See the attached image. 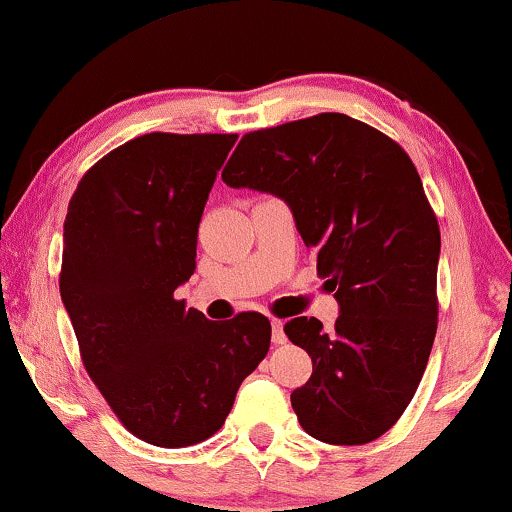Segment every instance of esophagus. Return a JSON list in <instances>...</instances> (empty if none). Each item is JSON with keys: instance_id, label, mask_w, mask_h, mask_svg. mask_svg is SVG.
<instances>
[{"instance_id": "obj_1", "label": "esophagus", "mask_w": 512, "mask_h": 512, "mask_svg": "<svg viewBox=\"0 0 512 512\" xmlns=\"http://www.w3.org/2000/svg\"><path fill=\"white\" fill-rule=\"evenodd\" d=\"M273 342L275 344H285L287 342V337H285V330H282V320H277V318H273Z\"/></svg>"}]
</instances>
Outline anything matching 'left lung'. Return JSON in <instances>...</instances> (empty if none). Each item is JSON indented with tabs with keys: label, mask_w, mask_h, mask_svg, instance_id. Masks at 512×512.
Returning <instances> with one entry per match:
<instances>
[{
	"label": "left lung",
	"mask_w": 512,
	"mask_h": 512,
	"mask_svg": "<svg viewBox=\"0 0 512 512\" xmlns=\"http://www.w3.org/2000/svg\"><path fill=\"white\" fill-rule=\"evenodd\" d=\"M230 187L285 199L296 230L330 277L339 318H292L289 342L313 375L292 391L311 437L375 441L408 408L437 334L439 223L410 156L344 113L246 132L223 170Z\"/></svg>",
	"instance_id": "8db88e82"
}]
</instances>
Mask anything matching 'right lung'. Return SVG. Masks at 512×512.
<instances>
[{"instance_id": "obj_1", "label": "right lung", "mask_w": 512, "mask_h": 512, "mask_svg": "<svg viewBox=\"0 0 512 512\" xmlns=\"http://www.w3.org/2000/svg\"><path fill=\"white\" fill-rule=\"evenodd\" d=\"M235 142L149 132L94 163L68 201L59 289L82 365L125 430L163 449L213 437L270 349L266 315L216 323L175 299Z\"/></svg>"}]
</instances>
